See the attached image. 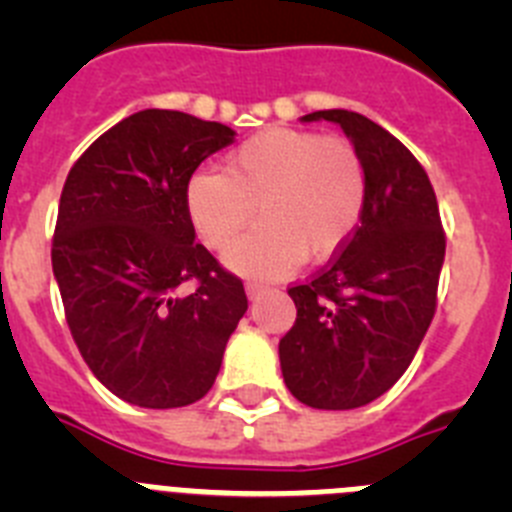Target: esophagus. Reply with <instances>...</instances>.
Listing matches in <instances>:
<instances>
[{
  "label": "esophagus",
  "instance_id": "34e87169",
  "mask_svg": "<svg viewBox=\"0 0 512 512\" xmlns=\"http://www.w3.org/2000/svg\"><path fill=\"white\" fill-rule=\"evenodd\" d=\"M246 292H248V297H259V295H264L266 292V284H261V282H246Z\"/></svg>",
  "mask_w": 512,
  "mask_h": 512
}]
</instances>
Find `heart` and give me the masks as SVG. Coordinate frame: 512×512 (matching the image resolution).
<instances>
[{"label": "heart", "instance_id": "b5f03b06", "mask_svg": "<svg viewBox=\"0 0 512 512\" xmlns=\"http://www.w3.org/2000/svg\"><path fill=\"white\" fill-rule=\"evenodd\" d=\"M369 194L359 148L338 135L271 128L230 153L223 171H197L187 210L202 241L233 246L228 264L251 277H284L302 259L328 261L359 230Z\"/></svg>", "mask_w": 512, "mask_h": 512}]
</instances>
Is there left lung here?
<instances>
[{"label": "left lung", "instance_id": "1", "mask_svg": "<svg viewBox=\"0 0 512 512\" xmlns=\"http://www.w3.org/2000/svg\"><path fill=\"white\" fill-rule=\"evenodd\" d=\"M338 122L369 176L359 230L307 282L287 289L297 320L279 341L287 390L318 410L377 400L405 374L436 315L446 233L418 158L369 117L320 110Z\"/></svg>", "mask_w": 512, "mask_h": 512}]
</instances>
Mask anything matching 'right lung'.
<instances>
[{"mask_svg": "<svg viewBox=\"0 0 512 512\" xmlns=\"http://www.w3.org/2000/svg\"><path fill=\"white\" fill-rule=\"evenodd\" d=\"M220 122L143 110L71 166L51 261L63 312L94 377L140 408H184L215 384L248 297L194 241L187 184L233 143Z\"/></svg>", "mask_w": 512, "mask_h": 512, "instance_id": "add662e5", "label": "right lung"}]
</instances>
